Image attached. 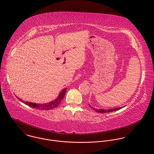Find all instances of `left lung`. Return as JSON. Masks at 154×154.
Segmentation results:
<instances>
[{
  "label": "left lung",
  "mask_w": 154,
  "mask_h": 154,
  "mask_svg": "<svg viewBox=\"0 0 154 154\" xmlns=\"http://www.w3.org/2000/svg\"><path fill=\"white\" fill-rule=\"evenodd\" d=\"M89 107L92 109L93 110H95V111L98 112H100V113H104V112H112L114 111H117V110H120L121 109H122L123 107H117V108H114V109H108V110H104V109H94L93 107H91V106L90 104H89Z\"/></svg>",
  "instance_id": "1"
}]
</instances>
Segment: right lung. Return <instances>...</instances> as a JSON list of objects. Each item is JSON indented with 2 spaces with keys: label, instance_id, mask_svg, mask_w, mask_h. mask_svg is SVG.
Returning <instances> with one entry per match:
<instances>
[{
  "label": "right lung",
  "instance_id": "right-lung-1",
  "mask_svg": "<svg viewBox=\"0 0 154 154\" xmlns=\"http://www.w3.org/2000/svg\"><path fill=\"white\" fill-rule=\"evenodd\" d=\"M66 89H67V88H64L60 92V94H59L57 98H56L53 101H52L51 102H49L48 103L37 104V103H34L27 102V101H23L22 99L18 97H17L20 101H22V103H23L26 105L29 106V107H31L32 108H35V109H37L38 110H51V109H54V108L57 107L60 104L62 100L63 99V98H64V97L66 94Z\"/></svg>",
  "mask_w": 154,
  "mask_h": 154
}]
</instances>
